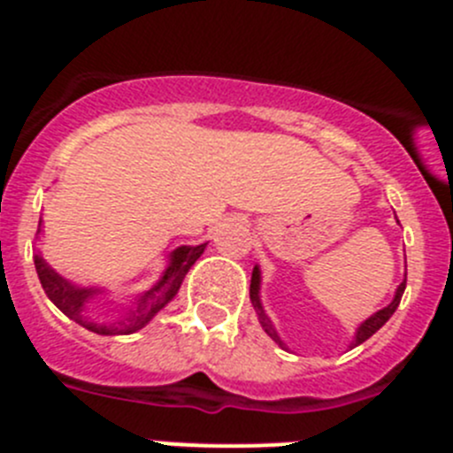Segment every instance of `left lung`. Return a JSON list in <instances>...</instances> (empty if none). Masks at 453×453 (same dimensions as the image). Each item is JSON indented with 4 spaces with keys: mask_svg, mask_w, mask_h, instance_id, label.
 Masks as SVG:
<instances>
[{
    "mask_svg": "<svg viewBox=\"0 0 453 453\" xmlns=\"http://www.w3.org/2000/svg\"><path fill=\"white\" fill-rule=\"evenodd\" d=\"M403 290H406V274H403V281L399 283L397 290H395V297H392V302L388 303V306H383L381 311H376L374 315H370V318L365 319V322L356 329L354 334V340H351V347H358L361 342H365L367 338H372V335L376 334V331L381 329L383 324L388 322V319L392 318V313L397 311L399 302H402V295ZM250 299H251V306H254L256 315H258V322H261V326L265 329V334L270 335L272 340H274L276 345L283 347V340L279 338V334H276L274 324H272V319L267 318L265 308H263V302H261V267L256 265L254 272H251V286H250Z\"/></svg>",
    "mask_w": 453,
    "mask_h": 453,
    "instance_id": "1",
    "label": "left lung"
}]
</instances>
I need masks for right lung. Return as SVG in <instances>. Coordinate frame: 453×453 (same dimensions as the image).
<instances>
[{
  "label": "right lung",
  "instance_id": "obj_1",
  "mask_svg": "<svg viewBox=\"0 0 453 453\" xmlns=\"http://www.w3.org/2000/svg\"><path fill=\"white\" fill-rule=\"evenodd\" d=\"M40 231H42V219H40L38 224V235ZM206 245L208 242H203V245H195V247L192 245L177 247V250L167 256V267L163 270L161 279H158L150 290L138 295V297L134 299V303H131V308L124 311L122 318L115 319V322H104V324L95 322V319H90L86 315L88 303H90L95 297H99V295H104L102 288H83V286H77V283L67 281L65 276L58 274V272H56L54 267L42 258L40 251H35L34 254V265H35V272H38L40 283H42V290L47 292V297H50L51 302H54V306L58 308V311H63L67 318L74 319V322L81 324V326H86V329L92 331V334L129 335V334H135V331H140L142 326H147V324L154 319L156 313H161L163 308H165L172 299L177 297V292L179 288H181L183 279H186L188 270H190V267L195 265V261L203 254Z\"/></svg>",
  "mask_w": 453,
  "mask_h": 453
}]
</instances>
